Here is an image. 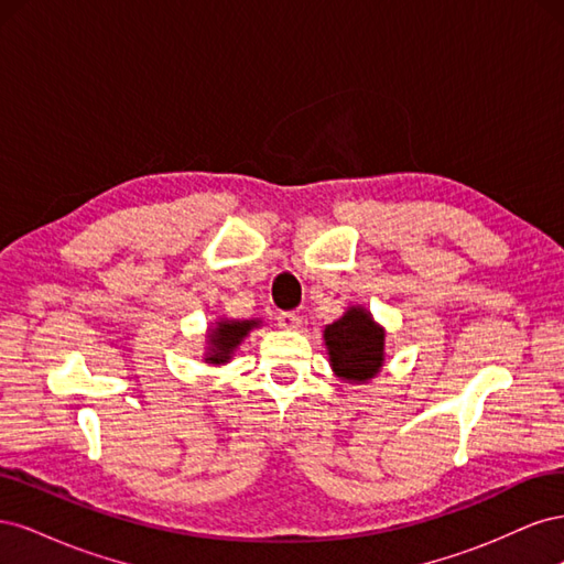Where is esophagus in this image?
<instances>
[{"label":"esophagus","instance_id":"obj_1","mask_svg":"<svg viewBox=\"0 0 564 564\" xmlns=\"http://www.w3.org/2000/svg\"><path fill=\"white\" fill-rule=\"evenodd\" d=\"M301 322H303V317L296 311H286V313L278 315V324L282 329H299Z\"/></svg>","mask_w":564,"mask_h":564}]
</instances>
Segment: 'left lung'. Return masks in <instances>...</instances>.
<instances>
[{
    "label": "left lung",
    "mask_w": 564,
    "mask_h": 564,
    "mask_svg": "<svg viewBox=\"0 0 564 564\" xmlns=\"http://www.w3.org/2000/svg\"><path fill=\"white\" fill-rule=\"evenodd\" d=\"M383 329L362 308H350L324 329L334 371L346 381H369L383 365Z\"/></svg>",
    "instance_id": "obj_1"
}]
</instances>
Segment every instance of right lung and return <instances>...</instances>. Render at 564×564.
<instances>
[{
  "mask_svg": "<svg viewBox=\"0 0 564 564\" xmlns=\"http://www.w3.org/2000/svg\"><path fill=\"white\" fill-rule=\"evenodd\" d=\"M256 319H245V322H218V327L214 329V334L209 336V344H212V352L207 357V362L212 365H224L230 360L232 350L240 346V340L249 334V329L256 327Z\"/></svg>",
  "mask_w": 564,
  "mask_h": 564,
  "instance_id": "add662e5",
  "label": "right lung"
}]
</instances>
